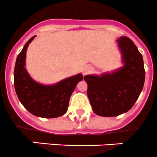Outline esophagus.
<instances>
[{"instance_id": "1", "label": "esophagus", "mask_w": 157, "mask_h": 157, "mask_svg": "<svg viewBox=\"0 0 157 157\" xmlns=\"http://www.w3.org/2000/svg\"><path fill=\"white\" fill-rule=\"evenodd\" d=\"M90 69H91V67H90V66H86V67H85V69H84V74H86V73H87V72H89V71H90Z\"/></svg>"}]
</instances>
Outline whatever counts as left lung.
<instances>
[{
    "label": "left lung",
    "instance_id": "obj_1",
    "mask_svg": "<svg viewBox=\"0 0 157 157\" xmlns=\"http://www.w3.org/2000/svg\"><path fill=\"white\" fill-rule=\"evenodd\" d=\"M124 66L111 73L84 76L93 112L102 117H115L128 111L139 98L145 82L142 55L132 40H117Z\"/></svg>",
    "mask_w": 157,
    "mask_h": 157
}]
</instances>
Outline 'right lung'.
Here are the masks:
<instances>
[{
  "instance_id": "1",
  "label": "right lung",
  "mask_w": 157,
  "mask_h": 157,
  "mask_svg": "<svg viewBox=\"0 0 157 157\" xmlns=\"http://www.w3.org/2000/svg\"><path fill=\"white\" fill-rule=\"evenodd\" d=\"M36 36L29 40L18 55L14 71V84L18 100L25 109L36 117L54 118L67 112L69 100L82 75L78 74L51 86L34 81L25 69V54L29 44Z\"/></svg>"
}]
</instances>
